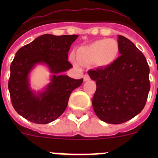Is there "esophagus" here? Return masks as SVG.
I'll return each mask as SVG.
<instances>
[{"label":"esophagus","instance_id":"34e87169","mask_svg":"<svg viewBox=\"0 0 158 158\" xmlns=\"http://www.w3.org/2000/svg\"><path fill=\"white\" fill-rule=\"evenodd\" d=\"M90 80V77H89V74H85V76H84V81H88Z\"/></svg>","mask_w":158,"mask_h":158}]
</instances>
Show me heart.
Instances as JSON below:
<instances>
[{
	"mask_svg": "<svg viewBox=\"0 0 158 158\" xmlns=\"http://www.w3.org/2000/svg\"><path fill=\"white\" fill-rule=\"evenodd\" d=\"M119 54V44L114 39H104L95 41L79 47L76 57L70 55V60L76 65L96 64L100 67H107L115 62Z\"/></svg>",
	"mask_w": 158,
	"mask_h": 158,
	"instance_id": "b5f03b06",
	"label": "heart"
}]
</instances>
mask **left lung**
Here are the masks:
<instances>
[{"mask_svg": "<svg viewBox=\"0 0 158 158\" xmlns=\"http://www.w3.org/2000/svg\"><path fill=\"white\" fill-rule=\"evenodd\" d=\"M118 39L120 56L109 66L88 71L96 82L95 113L111 124L123 123L139 114L150 89V68L144 54L126 37Z\"/></svg>", "mask_w": 158, "mask_h": 158, "instance_id": "obj_1", "label": "left lung"}]
</instances>
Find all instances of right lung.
I'll list each match as a JSON object with an SVG mask.
<instances>
[{
    "mask_svg": "<svg viewBox=\"0 0 158 158\" xmlns=\"http://www.w3.org/2000/svg\"><path fill=\"white\" fill-rule=\"evenodd\" d=\"M77 37L45 34L16 52L10 66L8 90L19 115L35 123L47 124L65 111L71 93L83 82L62 74L73 67L68 52ZM38 64L47 65L52 76L45 89L36 93L30 88L29 74Z\"/></svg>",
    "mask_w": 158,
    "mask_h": 158,
    "instance_id": "right-lung-1",
    "label": "right lung"
}]
</instances>
